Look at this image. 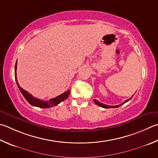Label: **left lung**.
<instances>
[{"label":"left lung","mask_w":158,"mask_h":158,"mask_svg":"<svg viewBox=\"0 0 158 158\" xmlns=\"http://www.w3.org/2000/svg\"><path fill=\"white\" fill-rule=\"evenodd\" d=\"M132 97H133V96H132L130 99H128V100H127V101H125L124 102H123L122 104H120V105H117V106H108V105H106V104H102V103H100L99 101H97V100H96V99H94V102L95 103V104H96L97 105L99 106L100 107H102V108H117V107L120 106H122V105H123V104H125L126 102H128L129 100H131V99H132Z\"/></svg>","instance_id":"1"}]
</instances>
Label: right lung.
<instances>
[{"label":"right lung","mask_w":158,"mask_h":158,"mask_svg":"<svg viewBox=\"0 0 158 158\" xmlns=\"http://www.w3.org/2000/svg\"><path fill=\"white\" fill-rule=\"evenodd\" d=\"M16 68H17V61L15 65V80H16V84L18 85V88H19L21 93L25 97V99L27 100L29 104H30L31 106H36V107L42 108H48L52 107V106H57L63 101H64V100L66 99L68 97V96H69V94L70 93V90L65 91L64 93L60 94V95L54 97V98L50 99L48 100V101H42L41 99L36 98V97H33L30 93H27L26 90H25L24 89H23L19 85L18 81H17V77H16Z\"/></svg>","instance_id":"right-lung-1"}]
</instances>
